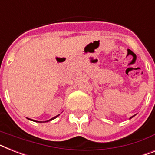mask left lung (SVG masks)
<instances>
[{
  "instance_id": "obj_1",
  "label": "left lung",
  "mask_w": 155,
  "mask_h": 155,
  "mask_svg": "<svg viewBox=\"0 0 155 155\" xmlns=\"http://www.w3.org/2000/svg\"><path fill=\"white\" fill-rule=\"evenodd\" d=\"M134 115H133V116H132V117H134ZM132 117H130V119H131V118H132Z\"/></svg>"
}]
</instances>
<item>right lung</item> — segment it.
<instances>
[{"mask_svg":"<svg viewBox=\"0 0 155 155\" xmlns=\"http://www.w3.org/2000/svg\"><path fill=\"white\" fill-rule=\"evenodd\" d=\"M59 115H60V114H58V115H56V116L53 117V118H51V119H49V120H48V121H45V122H48V121H51V120H52V119H56V117H58V116H59ZM30 120H32V119H30ZM32 121H33V120H32ZM35 122H36V121H35ZM45 122H39V123H45Z\"/></svg>","mask_w":155,"mask_h":155,"instance_id":"add662e5","label":"right lung"}]
</instances>
